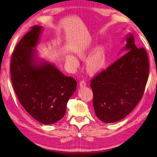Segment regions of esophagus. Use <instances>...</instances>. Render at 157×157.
Masks as SVG:
<instances>
[{"label": "esophagus", "mask_w": 157, "mask_h": 157, "mask_svg": "<svg viewBox=\"0 0 157 157\" xmlns=\"http://www.w3.org/2000/svg\"><path fill=\"white\" fill-rule=\"evenodd\" d=\"M86 85V81L85 80H82L80 82H79V86L80 87H84Z\"/></svg>", "instance_id": "34e87169"}]
</instances>
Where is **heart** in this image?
<instances>
[{"label": "heart", "instance_id": "obj_1", "mask_svg": "<svg viewBox=\"0 0 157 157\" xmlns=\"http://www.w3.org/2000/svg\"><path fill=\"white\" fill-rule=\"evenodd\" d=\"M94 47H80L76 50V55L82 59H86L87 55L92 51ZM105 46H99L94 53V55L89 57L86 62V69L91 75H95L100 72L105 68L107 64V55ZM67 62L71 67L76 68L79 65L78 60L72 55L67 57Z\"/></svg>", "mask_w": 157, "mask_h": 157}]
</instances>
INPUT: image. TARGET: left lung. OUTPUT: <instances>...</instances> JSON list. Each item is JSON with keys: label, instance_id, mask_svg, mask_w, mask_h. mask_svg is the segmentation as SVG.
Instances as JSON below:
<instances>
[{"label": "left lung", "instance_id": "obj_1", "mask_svg": "<svg viewBox=\"0 0 157 157\" xmlns=\"http://www.w3.org/2000/svg\"><path fill=\"white\" fill-rule=\"evenodd\" d=\"M129 50L91 80L95 115L110 123L121 121L134 109L144 94L150 64L144 48H137L132 34L127 37Z\"/></svg>", "mask_w": 157, "mask_h": 157}]
</instances>
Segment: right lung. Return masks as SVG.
Returning a JSON list of instances; mask_svg holds the SVG:
<instances>
[{
  "instance_id": "add662e5",
  "label": "right lung",
  "mask_w": 157,
  "mask_h": 157,
  "mask_svg": "<svg viewBox=\"0 0 157 157\" xmlns=\"http://www.w3.org/2000/svg\"><path fill=\"white\" fill-rule=\"evenodd\" d=\"M41 28L33 26L16 46L10 73L13 88L25 111L37 121L50 124L65 115L67 102L76 90L77 82L49 63H35L34 48Z\"/></svg>"
}]
</instances>
